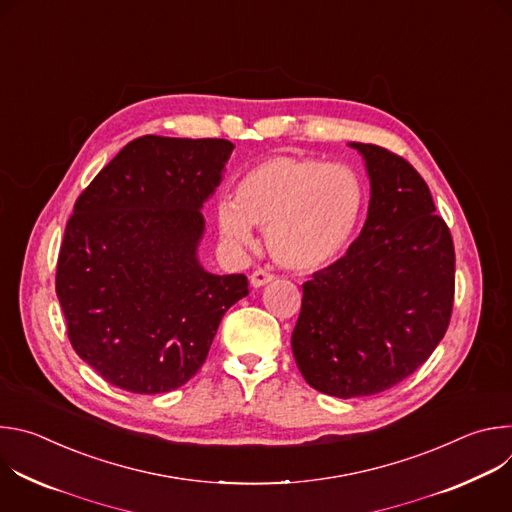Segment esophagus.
<instances>
[{
    "mask_svg": "<svg viewBox=\"0 0 512 512\" xmlns=\"http://www.w3.org/2000/svg\"><path fill=\"white\" fill-rule=\"evenodd\" d=\"M273 279H275L273 273H269V271H265V269H257V271H253V275H251V285H253L255 289H259V287L271 283Z\"/></svg>",
    "mask_w": 512,
    "mask_h": 512,
    "instance_id": "obj_1",
    "label": "esophagus"
}]
</instances>
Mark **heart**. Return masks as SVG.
Listing matches in <instances>:
<instances>
[{"label":"heart","mask_w":512,"mask_h":512,"mask_svg":"<svg viewBox=\"0 0 512 512\" xmlns=\"http://www.w3.org/2000/svg\"><path fill=\"white\" fill-rule=\"evenodd\" d=\"M358 176L314 158L273 156L249 168L235 192L216 206L223 239L255 247L253 227L267 231L271 257L287 269L316 271L348 245L362 210Z\"/></svg>","instance_id":"1"}]
</instances>
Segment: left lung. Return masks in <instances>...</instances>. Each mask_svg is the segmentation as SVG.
<instances>
[{
    "label": "left lung",
    "instance_id": "8db88e82",
    "mask_svg": "<svg viewBox=\"0 0 512 512\" xmlns=\"http://www.w3.org/2000/svg\"><path fill=\"white\" fill-rule=\"evenodd\" d=\"M367 168V221L346 255L306 281L291 350L320 393L352 399L391 389L429 358L454 306L456 255L431 192L403 158L348 143Z\"/></svg>",
    "mask_w": 512,
    "mask_h": 512
}]
</instances>
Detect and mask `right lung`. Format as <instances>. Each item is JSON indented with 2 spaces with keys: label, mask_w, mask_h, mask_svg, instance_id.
Wrapping results in <instances>:
<instances>
[{
  "label": "right lung",
  "mask_w": 512,
  "mask_h": 512,
  "mask_svg": "<svg viewBox=\"0 0 512 512\" xmlns=\"http://www.w3.org/2000/svg\"><path fill=\"white\" fill-rule=\"evenodd\" d=\"M235 150L227 139L143 135L97 174L68 218L56 296L75 352L139 395L182 387L204 364L243 273L198 259L202 206Z\"/></svg>",
  "instance_id": "1"
}]
</instances>
